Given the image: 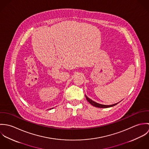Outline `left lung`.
<instances>
[{
	"instance_id": "left-lung-1",
	"label": "left lung",
	"mask_w": 149,
	"mask_h": 149,
	"mask_svg": "<svg viewBox=\"0 0 149 149\" xmlns=\"http://www.w3.org/2000/svg\"><path fill=\"white\" fill-rule=\"evenodd\" d=\"M85 97H86V99L87 100V101H88L91 104H92L93 106L98 107V108H108V107L114 106L116 105L117 104H118V103H119H119H115V104H111V105H104V104H101L97 103H96V102L93 101L92 100H91V99H89V97H88L86 95H85Z\"/></svg>"
}]
</instances>
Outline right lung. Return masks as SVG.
<instances>
[{
    "mask_svg": "<svg viewBox=\"0 0 149 149\" xmlns=\"http://www.w3.org/2000/svg\"><path fill=\"white\" fill-rule=\"evenodd\" d=\"M53 109V108H50V109Z\"/></svg>",
    "mask_w": 149,
    "mask_h": 149,
    "instance_id": "right-lung-1",
    "label": "right lung"
}]
</instances>
